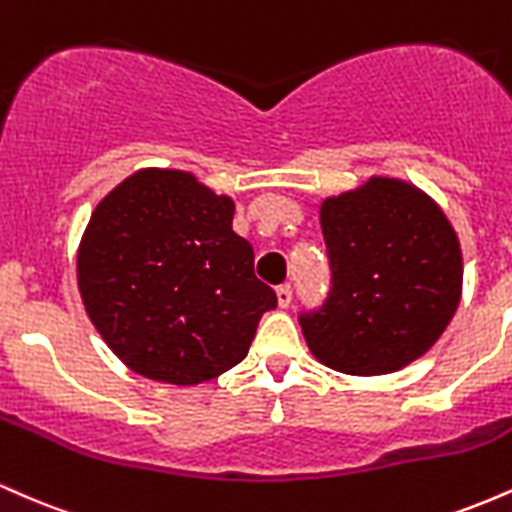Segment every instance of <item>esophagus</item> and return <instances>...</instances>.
I'll use <instances>...</instances> for the list:
<instances>
[{
    "label": "esophagus",
    "mask_w": 512,
    "mask_h": 512,
    "mask_svg": "<svg viewBox=\"0 0 512 512\" xmlns=\"http://www.w3.org/2000/svg\"><path fill=\"white\" fill-rule=\"evenodd\" d=\"M276 301H279L281 308H289L291 301H293V289H291V284H281L279 289H276Z\"/></svg>",
    "instance_id": "1"
}]
</instances>
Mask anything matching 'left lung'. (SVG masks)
<instances>
[{
    "label": "left lung",
    "mask_w": 512,
    "mask_h": 512,
    "mask_svg": "<svg viewBox=\"0 0 512 512\" xmlns=\"http://www.w3.org/2000/svg\"><path fill=\"white\" fill-rule=\"evenodd\" d=\"M320 223L330 291L298 315L317 361L383 375L426 354L462 293L460 243L438 204L407 182L373 178L325 199Z\"/></svg>",
    "instance_id": "1"
}]
</instances>
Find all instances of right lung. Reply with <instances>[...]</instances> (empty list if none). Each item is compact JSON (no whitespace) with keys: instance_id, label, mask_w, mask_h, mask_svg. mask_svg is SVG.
Returning <instances> with one entry per match:
<instances>
[{"instance_id":"obj_1","label":"right lung","mask_w":512,"mask_h":512,"mask_svg":"<svg viewBox=\"0 0 512 512\" xmlns=\"http://www.w3.org/2000/svg\"><path fill=\"white\" fill-rule=\"evenodd\" d=\"M233 202L180 170H139L93 211L76 272L105 344L151 380L197 385L248 356L276 293Z\"/></svg>"}]
</instances>
